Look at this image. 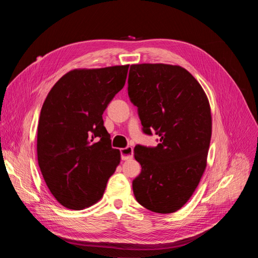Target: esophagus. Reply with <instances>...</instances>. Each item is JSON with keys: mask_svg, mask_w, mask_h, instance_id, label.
I'll use <instances>...</instances> for the list:
<instances>
[{"mask_svg": "<svg viewBox=\"0 0 258 258\" xmlns=\"http://www.w3.org/2000/svg\"><path fill=\"white\" fill-rule=\"evenodd\" d=\"M132 156H134V148H132L131 146L120 148V157L122 160L131 159Z\"/></svg>", "mask_w": 258, "mask_h": 258, "instance_id": "obj_1", "label": "esophagus"}]
</instances>
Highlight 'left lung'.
<instances>
[{"instance_id": "obj_1", "label": "left lung", "mask_w": 258, "mask_h": 258, "mask_svg": "<svg viewBox=\"0 0 258 258\" xmlns=\"http://www.w3.org/2000/svg\"><path fill=\"white\" fill-rule=\"evenodd\" d=\"M128 96L138 107L143 134L159 136L157 146L136 145L141 173L132 181L140 205L156 213L181 209L207 166L212 132L209 101L196 79L169 64H134Z\"/></svg>"}]
</instances>
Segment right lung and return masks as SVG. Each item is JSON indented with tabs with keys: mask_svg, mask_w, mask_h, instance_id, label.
<instances>
[{
	"mask_svg": "<svg viewBox=\"0 0 258 258\" xmlns=\"http://www.w3.org/2000/svg\"><path fill=\"white\" fill-rule=\"evenodd\" d=\"M128 68L73 70L54 84L42 106L38 166L50 192L66 208L96 204L120 161L102 114L124 86Z\"/></svg>",
	"mask_w": 258,
	"mask_h": 258,
	"instance_id": "add662e5",
	"label": "right lung"
}]
</instances>
